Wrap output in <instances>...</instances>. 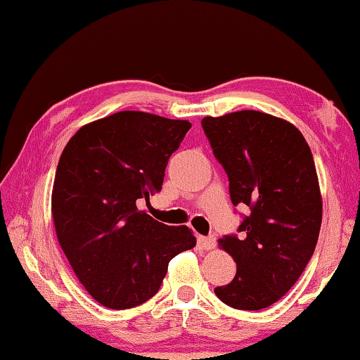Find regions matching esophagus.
Returning a JSON list of instances; mask_svg holds the SVG:
<instances>
[{
    "instance_id": "esophagus-1",
    "label": "esophagus",
    "mask_w": 360,
    "mask_h": 360,
    "mask_svg": "<svg viewBox=\"0 0 360 360\" xmlns=\"http://www.w3.org/2000/svg\"><path fill=\"white\" fill-rule=\"evenodd\" d=\"M200 245H202L205 249H214L216 248V236L214 235L202 236V238H200Z\"/></svg>"
}]
</instances>
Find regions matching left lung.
Segmentation results:
<instances>
[{
    "instance_id": "left-lung-1",
    "label": "left lung",
    "mask_w": 360,
    "mask_h": 360,
    "mask_svg": "<svg viewBox=\"0 0 360 360\" xmlns=\"http://www.w3.org/2000/svg\"><path fill=\"white\" fill-rule=\"evenodd\" d=\"M212 154L225 169L233 206L246 205L238 235L219 241L236 262V275L214 289L235 309L276 303L313 257L322 200L311 149L298 129L259 111L205 117Z\"/></svg>"
}]
</instances>
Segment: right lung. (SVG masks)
<instances>
[{
	"label": "right lung",
	"mask_w": 360,
	"mask_h": 360,
	"mask_svg": "<svg viewBox=\"0 0 360 360\" xmlns=\"http://www.w3.org/2000/svg\"><path fill=\"white\" fill-rule=\"evenodd\" d=\"M191 122L120 111L84 125L65 146L52 191L60 246L103 307L127 309L154 297L174 255L197 240L152 219L138 203L162 191L169 157Z\"/></svg>",
	"instance_id": "1"
}]
</instances>
